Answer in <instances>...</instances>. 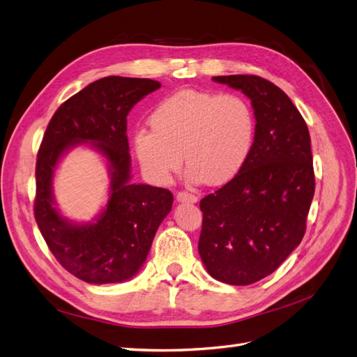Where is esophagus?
<instances>
[{"instance_id":"obj_1","label":"esophagus","mask_w":357,"mask_h":357,"mask_svg":"<svg viewBox=\"0 0 357 357\" xmlns=\"http://www.w3.org/2000/svg\"><path fill=\"white\" fill-rule=\"evenodd\" d=\"M176 199L178 202H197L198 201V197L193 195V193H189V192H178Z\"/></svg>"}]
</instances>
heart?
<instances>
[{"label":"heart","instance_id":"b5f03b06","mask_svg":"<svg viewBox=\"0 0 357 357\" xmlns=\"http://www.w3.org/2000/svg\"><path fill=\"white\" fill-rule=\"evenodd\" d=\"M149 122L152 129L135 131L134 150L146 176L159 185L183 159L192 183L225 185L244 167L256 135L253 107L238 93L178 91L156 104Z\"/></svg>","mask_w":357,"mask_h":357}]
</instances>
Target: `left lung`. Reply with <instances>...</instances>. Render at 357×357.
Instances as JSON below:
<instances>
[{"instance_id":"8db88e82","label":"left lung","mask_w":357,"mask_h":357,"mask_svg":"<svg viewBox=\"0 0 357 357\" xmlns=\"http://www.w3.org/2000/svg\"><path fill=\"white\" fill-rule=\"evenodd\" d=\"M214 82L252 101L256 135L232 180L201 199L198 252L219 282L247 286L273 274L305 234L314 197L308 126L289 96L259 75H218Z\"/></svg>"}]
</instances>
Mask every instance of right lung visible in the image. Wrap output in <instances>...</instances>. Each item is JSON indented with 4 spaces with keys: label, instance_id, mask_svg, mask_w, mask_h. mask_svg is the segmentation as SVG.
<instances>
[{
    "label": "right lung",
    "instance_id": "right-lung-1",
    "mask_svg": "<svg viewBox=\"0 0 357 357\" xmlns=\"http://www.w3.org/2000/svg\"><path fill=\"white\" fill-rule=\"evenodd\" d=\"M159 88L160 83L150 79L109 75L96 80L61 104L43 137L36 165V222L56 261L86 283L132 278L171 211L174 198L168 189L131 183L126 135L128 113ZM89 141L109 162L111 198L93 224L77 225L54 207L51 180L59 159L71 146Z\"/></svg>",
    "mask_w": 357,
    "mask_h": 357
}]
</instances>
